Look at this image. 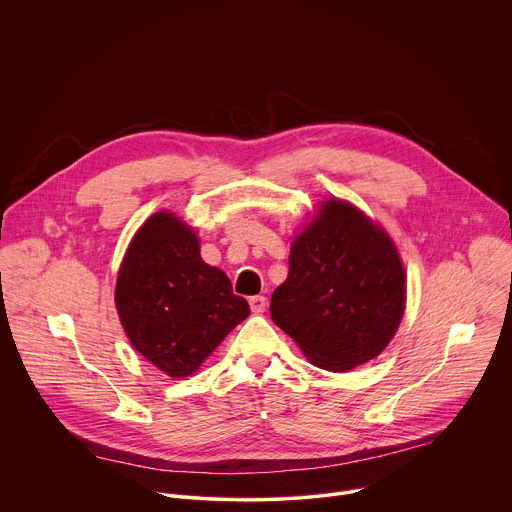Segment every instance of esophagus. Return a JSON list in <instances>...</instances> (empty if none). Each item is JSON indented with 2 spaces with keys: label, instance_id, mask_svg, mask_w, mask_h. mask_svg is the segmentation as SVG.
I'll return each mask as SVG.
<instances>
[{
  "label": "esophagus",
  "instance_id": "esophagus-1",
  "mask_svg": "<svg viewBox=\"0 0 512 512\" xmlns=\"http://www.w3.org/2000/svg\"><path fill=\"white\" fill-rule=\"evenodd\" d=\"M249 306H251V312L253 314H263L265 308H267V298L265 296H253L249 300Z\"/></svg>",
  "mask_w": 512,
  "mask_h": 512
}]
</instances>
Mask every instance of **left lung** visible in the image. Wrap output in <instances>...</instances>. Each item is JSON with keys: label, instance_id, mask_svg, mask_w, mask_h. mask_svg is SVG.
I'll return each instance as SVG.
<instances>
[{"label": "left lung", "instance_id": "8db88e82", "mask_svg": "<svg viewBox=\"0 0 512 512\" xmlns=\"http://www.w3.org/2000/svg\"><path fill=\"white\" fill-rule=\"evenodd\" d=\"M405 310V269L389 235L342 200L320 206L291 245L271 318L316 367L344 373L379 356Z\"/></svg>", "mask_w": 512, "mask_h": 512}]
</instances>
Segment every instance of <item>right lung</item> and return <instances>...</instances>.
<instances>
[{
    "mask_svg": "<svg viewBox=\"0 0 512 512\" xmlns=\"http://www.w3.org/2000/svg\"><path fill=\"white\" fill-rule=\"evenodd\" d=\"M115 304L135 350L172 379L192 375L249 316L247 300L202 261L196 233L172 212L150 216L135 233Z\"/></svg>",
    "mask_w": 512,
    "mask_h": 512,
    "instance_id": "1",
    "label": "right lung"
}]
</instances>
